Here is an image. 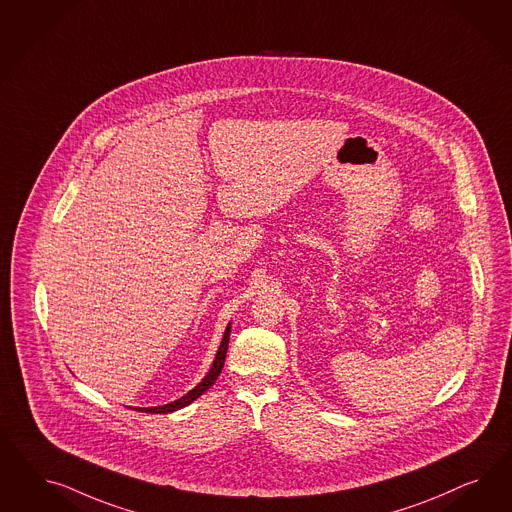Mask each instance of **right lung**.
Returning a JSON list of instances; mask_svg holds the SVG:
<instances>
[{
  "mask_svg": "<svg viewBox=\"0 0 512 512\" xmlns=\"http://www.w3.org/2000/svg\"><path fill=\"white\" fill-rule=\"evenodd\" d=\"M229 336H231V323L225 328V334H223V340L219 343V349H217L216 358L210 366L208 373L202 377L201 383L195 388H191L187 394H184L182 398L174 400L171 403H165V405H159V407H135L137 411L142 413H172V411H178L182 407H186L189 403L195 402L199 396H202L208 388L212 387L216 383L219 373L223 370V364H225V357H227V347H229Z\"/></svg>",
  "mask_w": 512,
  "mask_h": 512,
  "instance_id": "1",
  "label": "right lung"
}]
</instances>
